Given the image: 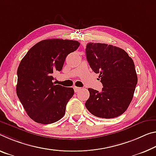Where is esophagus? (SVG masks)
Wrapping results in <instances>:
<instances>
[{"mask_svg":"<svg viewBox=\"0 0 156 156\" xmlns=\"http://www.w3.org/2000/svg\"><path fill=\"white\" fill-rule=\"evenodd\" d=\"M73 89H74V91H75L76 93H77V92H78L79 91H80V90H81V88L80 87H76V86H74L73 87Z\"/></svg>","mask_w":156,"mask_h":156,"instance_id":"esophagus-1","label":"esophagus"}]
</instances>
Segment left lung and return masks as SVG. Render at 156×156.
<instances>
[{"label": "left lung", "mask_w": 156, "mask_h": 156, "mask_svg": "<svg viewBox=\"0 0 156 156\" xmlns=\"http://www.w3.org/2000/svg\"><path fill=\"white\" fill-rule=\"evenodd\" d=\"M85 51L89 65L99 73L103 86L101 91L88 89L85 107L96 117H119L129 106L137 83L133 60L122 48L106 44L90 42Z\"/></svg>", "instance_id": "obj_1"}]
</instances>
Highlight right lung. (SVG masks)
Wrapping results in <instances>:
<instances>
[{
  "label": "right lung",
  "mask_w": 156,
  "mask_h": 156,
  "mask_svg": "<svg viewBox=\"0 0 156 156\" xmlns=\"http://www.w3.org/2000/svg\"><path fill=\"white\" fill-rule=\"evenodd\" d=\"M79 46L76 40L45 39L32 47L21 60L17 69L16 94L35 122L49 124L65 115L74 90L55 85L53 74L62 69L66 56Z\"/></svg>",
  "instance_id": "add662e5"
}]
</instances>
